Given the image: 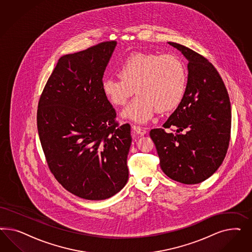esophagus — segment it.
<instances>
[{
	"label": "esophagus",
	"mask_w": 252,
	"mask_h": 252,
	"mask_svg": "<svg viewBox=\"0 0 252 252\" xmlns=\"http://www.w3.org/2000/svg\"><path fill=\"white\" fill-rule=\"evenodd\" d=\"M132 128H133V131L137 135H139V136H144V135L147 134V129L144 128V127L137 126H133Z\"/></svg>",
	"instance_id": "obj_1"
}]
</instances>
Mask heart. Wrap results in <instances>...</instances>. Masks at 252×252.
Masks as SVG:
<instances>
[{
    "label": "heart",
    "instance_id": "b5f03b06",
    "mask_svg": "<svg viewBox=\"0 0 252 252\" xmlns=\"http://www.w3.org/2000/svg\"><path fill=\"white\" fill-rule=\"evenodd\" d=\"M120 78L107 76L101 90L115 106L125 105L134 89L137 97L123 111L126 119L138 124L151 121L160 112L174 110L183 99L187 71L173 54L136 53L126 57L117 69Z\"/></svg>",
    "mask_w": 252,
    "mask_h": 252
}]
</instances>
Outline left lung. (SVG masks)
Listing matches in <instances>:
<instances>
[{
    "instance_id": "8db88e82",
    "label": "left lung",
    "mask_w": 252,
    "mask_h": 252,
    "mask_svg": "<svg viewBox=\"0 0 252 252\" xmlns=\"http://www.w3.org/2000/svg\"><path fill=\"white\" fill-rule=\"evenodd\" d=\"M168 44L189 62L188 83L181 102L162 126H175L177 134L154 128L150 136L168 177L187 185L198 184L214 175L227 153L231 131L228 93L206 58L186 46Z\"/></svg>"
}]
</instances>
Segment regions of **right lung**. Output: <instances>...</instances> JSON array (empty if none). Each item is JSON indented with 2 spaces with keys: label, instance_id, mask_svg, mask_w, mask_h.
Returning a JSON list of instances; mask_svg holds the SVG:
<instances>
[{
  "label": "right lung",
  "instance_id": "obj_1",
  "mask_svg": "<svg viewBox=\"0 0 252 252\" xmlns=\"http://www.w3.org/2000/svg\"><path fill=\"white\" fill-rule=\"evenodd\" d=\"M116 41L62 56L38 101L37 124L51 172L79 198L115 196L128 180V124L118 126L101 82Z\"/></svg>",
  "mask_w": 252,
  "mask_h": 252
}]
</instances>
